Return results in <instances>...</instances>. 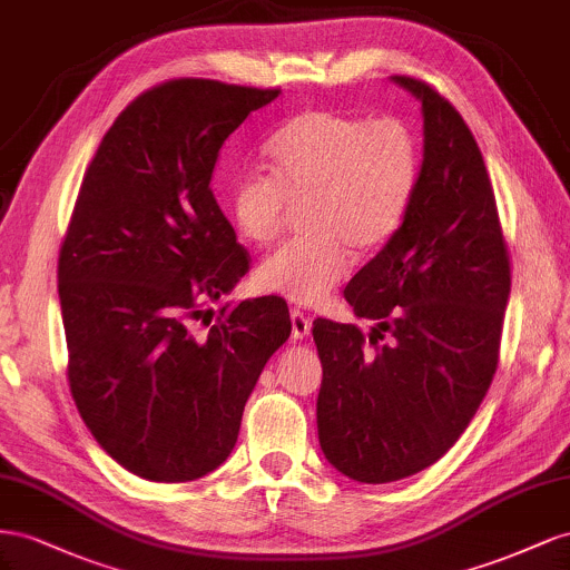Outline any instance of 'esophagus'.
Listing matches in <instances>:
<instances>
[{
    "label": "esophagus",
    "mask_w": 570,
    "mask_h": 570,
    "mask_svg": "<svg viewBox=\"0 0 570 570\" xmlns=\"http://www.w3.org/2000/svg\"><path fill=\"white\" fill-rule=\"evenodd\" d=\"M311 327H313L311 317H307L301 307H294V311H291V338L303 341L307 334H311Z\"/></svg>",
    "instance_id": "esophagus-1"
}]
</instances>
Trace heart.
I'll return each mask as SVG.
<instances>
[{
	"mask_svg": "<svg viewBox=\"0 0 570 570\" xmlns=\"http://www.w3.org/2000/svg\"><path fill=\"white\" fill-rule=\"evenodd\" d=\"M272 174H240L229 193L236 232L269 246L291 207L305 203L301 238L284 243L255 272L257 286L298 305L332 294L353 250L384 248L409 217L420 178V142L401 117L370 119L336 109H307L265 145Z\"/></svg>",
	"mask_w": 570,
	"mask_h": 570,
	"instance_id": "b5f03b06",
	"label": "heart"
}]
</instances>
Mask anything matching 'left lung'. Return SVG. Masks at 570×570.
I'll use <instances>...</instances> for the list:
<instances>
[{
	"label": "left lung",
	"instance_id": "left-lung-1",
	"mask_svg": "<svg viewBox=\"0 0 570 570\" xmlns=\"http://www.w3.org/2000/svg\"><path fill=\"white\" fill-rule=\"evenodd\" d=\"M422 102L425 153L401 232L344 296L355 324L317 317L320 446L351 480L382 484L436 463L478 413L499 365L511 259L494 188L444 95L394 76Z\"/></svg>",
	"mask_w": 570,
	"mask_h": 570
}]
</instances>
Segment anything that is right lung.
<instances>
[{"instance_id":"1","label":"right lung","mask_w":570,"mask_h":570,"mask_svg":"<svg viewBox=\"0 0 570 570\" xmlns=\"http://www.w3.org/2000/svg\"><path fill=\"white\" fill-rule=\"evenodd\" d=\"M279 88L174 78L138 95L105 134L59 250V301L76 409L109 456L153 482L219 468L288 307L207 301L238 284L248 250L215 198L224 140ZM213 321V320H209Z\"/></svg>"}]
</instances>
